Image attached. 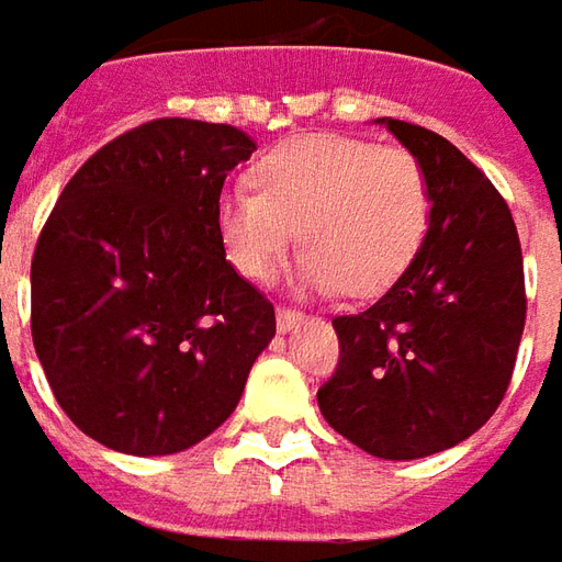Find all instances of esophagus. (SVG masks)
Returning a JSON list of instances; mask_svg holds the SVG:
<instances>
[{"instance_id": "34e87169", "label": "esophagus", "mask_w": 562, "mask_h": 562, "mask_svg": "<svg viewBox=\"0 0 562 562\" xmlns=\"http://www.w3.org/2000/svg\"><path fill=\"white\" fill-rule=\"evenodd\" d=\"M274 322H278V330H293V327L303 322V312L293 306H278V318Z\"/></svg>"}]
</instances>
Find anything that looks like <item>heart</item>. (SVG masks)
Listing matches in <instances>:
<instances>
[{
	"mask_svg": "<svg viewBox=\"0 0 562 562\" xmlns=\"http://www.w3.org/2000/svg\"><path fill=\"white\" fill-rule=\"evenodd\" d=\"M254 182L222 194L216 228L228 262L259 284L278 274L300 232L303 284L374 296L405 274L430 228L417 157L356 135L290 138L256 164Z\"/></svg>",
	"mask_w": 562,
	"mask_h": 562,
	"instance_id": "heart-1",
	"label": "heart"
}]
</instances>
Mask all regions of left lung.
Segmentation results:
<instances>
[{"mask_svg":"<svg viewBox=\"0 0 562 562\" xmlns=\"http://www.w3.org/2000/svg\"><path fill=\"white\" fill-rule=\"evenodd\" d=\"M430 184V228L374 306L337 315L340 361L318 408L352 446L414 461L464 442L510 386L526 325L522 250L510 206L448 138L380 120Z\"/></svg>","mask_w":562,"mask_h":562,"instance_id":"left-lung-1","label":"left lung"}]
</instances>
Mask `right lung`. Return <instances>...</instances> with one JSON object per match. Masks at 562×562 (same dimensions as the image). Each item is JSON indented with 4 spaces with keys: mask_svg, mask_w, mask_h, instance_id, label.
Wrapping results in <instances>:
<instances>
[{
    "mask_svg": "<svg viewBox=\"0 0 562 562\" xmlns=\"http://www.w3.org/2000/svg\"><path fill=\"white\" fill-rule=\"evenodd\" d=\"M254 150L235 126L160 116L95 150L48 213L30 266L33 346L64 414L101 446H198L274 337V306L216 228L225 176Z\"/></svg>",
    "mask_w": 562,
    "mask_h": 562,
    "instance_id": "obj_1",
    "label": "right lung"
}]
</instances>
